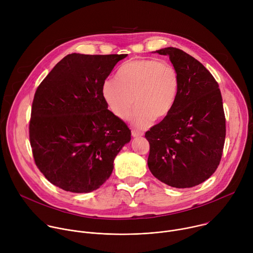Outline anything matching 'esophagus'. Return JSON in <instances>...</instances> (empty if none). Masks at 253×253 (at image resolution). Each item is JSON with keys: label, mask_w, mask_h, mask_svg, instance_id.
Segmentation results:
<instances>
[{"label": "esophagus", "mask_w": 253, "mask_h": 253, "mask_svg": "<svg viewBox=\"0 0 253 253\" xmlns=\"http://www.w3.org/2000/svg\"><path fill=\"white\" fill-rule=\"evenodd\" d=\"M132 136L133 137H141V136H143V133L142 132H139V131H137V130H132Z\"/></svg>", "instance_id": "34e87169"}]
</instances>
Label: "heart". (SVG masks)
<instances>
[{
    "label": "heart",
    "instance_id": "heart-1",
    "mask_svg": "<svg viewBox=\"0 0 253 253\" xmlns=\"http://www.w3.org/2000/svg\"><path fill=\"white\" fill-rule=\"evenodd\" d=\"M180 89L177 70L154 59H139L123 64L117 80L106 79L101 93L111 112L122 120L130 116L139 128L164 119L173 109Z\"/></svg>",
    "mask_w": 253,
    "mask_h": 253
}]
</instances>
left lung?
Here are the masks:
<instances>
[{
	"instance_id": "left-lung-1",
	"label": "left lung",
	"mask_w": 253,
	"mask_h": 253,
	"mask_svg": "<svg viewBox=\"0 0 253 253\" xmlns=\"http://www.w3.org/2000/svg\"><path fill=\"white\" fill-rule=\"evenodd\" d=\"M180 89L171 112L145 133L148 167L161 182L176 188L196 186L217 169L225 142L222 96L214 77L195 58L168 47Z\"/></svg>"
}]
</instances>
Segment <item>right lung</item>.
Listing matches in <instances>:
<instances>
[{"mask_svg":"<svg viewBox=\"0 0 253 253\" xmlns=\"http://www.w3.org/2000/svg\"><path fill=\"white\" fill-rule=\"evenodd\" d=\"M127 54L64 57L36 90L29 124L34 160L52 184L74 193L98 189L131 140L101 88Z\"/></svg>","mask_w":253,"mask_h":253,"instance_id":"obj_1","label":"right lung"}]
</instances>
